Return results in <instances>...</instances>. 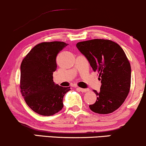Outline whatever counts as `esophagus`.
<instances>
[{
	"mask_svg": "<svg viewBox=\"0 0 146 146\" xmlns=\"http://www.w3.org/2000/svg\"><path fill=\"white\" fill-rule=\"evenodd\" d=\"M77 90L81 91V92H86V91H89V89H82V88L78 87L77 88Z\"/></svg>",
	"mask_w": 146,
	"mask_h": 146,
	"instance_id": "34e87169",
	"label": "esophagus"
}]
</instances>
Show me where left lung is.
<instances>
[{"label":"left lung","mask_w":146,"mask_h":146,"mask_svg":"<svg viewBox=\"0 0 146 146\" xmlns=\"http://www.w3.org/2000/svg\"><path fill=\"white\" fill-rule=\"evenodd\" d=\"M76 47L99 75L101 86L96 101L89 105L91 111L100 114L114 111L121 106L130 89L131 66L122 48L106 39L81 41Z\"/></svg>","instance_id":"obj_1"}]
</instances>
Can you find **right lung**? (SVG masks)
<instances>
[{"mask_svg": "<svg viewBox=\"0 0 146 146\" xmlns=\"http://www.w3.org/2000/svg\"><path fill=\"white\" fill-rule=\"evenodd\" d=\"M67 44L43 42L32 48L21 64V92L28 107L42 116H51L64 107L63 98L69 87L53 82L57 70L56 57Z\"/></svg>", "mask_w": 146, "mask_h": 146, "instance_id": "obj_1", "label": "right lung"}]
</instances>
